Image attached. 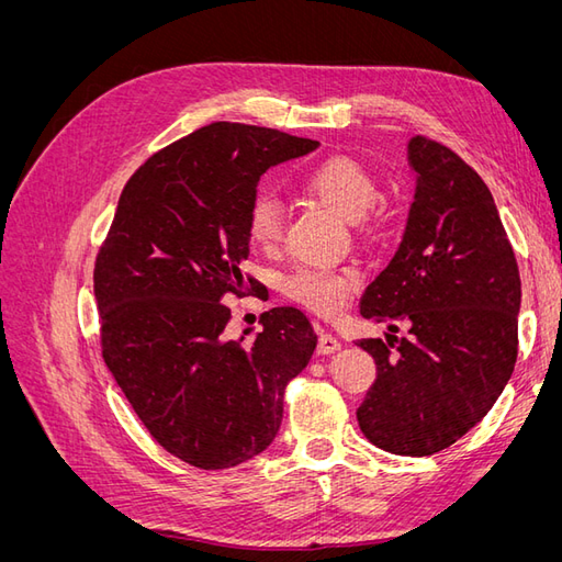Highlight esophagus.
I'll return each instance as SVG.
<instances>
[{
	"label": "esophagus",
	"instance_id": "esophagus-1",
	"mask_svg": "<svg viewBox=\"0 0 562 562\" xmlns=\"http://www.w3.org/2000/svg\"><path fill=\"white\" fill-rule=\"evenodd\" d=\"M339 349H342V342H339L335 335H330V333H321L318 335V353L328 356V353H335Z\"/></svg>",
	"mask_w": 562,
	"mask_h": 562
}]
</instances>
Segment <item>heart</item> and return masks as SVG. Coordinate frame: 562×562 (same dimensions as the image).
Masks as SVG:
<instances>
[{
  "label": "heart",
  "instance_id": "b5f03b06",
  "mask_svg": "<svg viewBox=\"0 0 562 562\" xmlns=\"http://www.w3.org/2000/svg\"><path fill=\"white\" fill-rule=\"evenodd\" d=\"M300 187L323 206L351 220L356 229L366 234L382 229V215L372 209L380 196L378 182L361 164L342 157L326 159L300 178ZM246 229L248 239L258 248H279L283 241L281 203L271 194H255L248 206ZM359 283L361 271L356 267H300L283 279V293L321 316H337Z\"/></svg>",
  "mask_w": 562,
  "mask_h": 562
}]
</instances>
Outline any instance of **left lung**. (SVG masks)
I'll return each instance as SVG.
<instances>
[{
    "mask_svg": "<svg viewBox=\"0 0 562 562\" xmlns=\"http://www.w3.org/2000/svg\"><path fill=\"white\" fill-rule=\"evenodd\" d=\"M417 192L394 260L361 314L391 333L359 339L378 366L356 417L372 446L427 457L495 405L518 359L520 274L487 184L431 138L407 145Z\"/></svg>",
    "mask_w": 562,
    "mask_h": 562,
    "instance_id": "left-lung-1",
    "label": "left lung"
}]
</instances>
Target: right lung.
<instances>
[{
  "instance_id": "right-lung-1",
  "label": "right lung",
  "mask_w": 562,
  "mask_h": 562,
  "mask_svg": "<svg viewBox=\"0 0 562 562\" xmlns=\"http://www.w3.org/2000/svg\"><path fill=\"white\" fill-rule=\"evenodd\" d=\"M316 145L232 122L184 135L128 178L98 250L105 366L149 436L196 469H229L267 450L285 386L316 349L295 307L265 312L250 342L229 339L232 312L220 302L244 295L239 265L260 176Z\"/></svg>"
}]
</instances>
